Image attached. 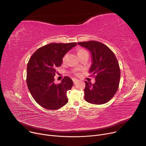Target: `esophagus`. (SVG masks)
Wrapping results in <instances>:
<instances>
[{"label":"esophagus","instance_id":"1","mask_svg":"<svg viewBox=\"0 0 146 146\" xmlns=\"http://www.w3.org/2000/svg\"><path fill=\"white\" fill-rule=\"evenodd\" d=\"M73 82H74V84H76L77 82H78V80L77 79H73Z\"/></svg>","mask_w":146,"mask_h":146}]
</instances>
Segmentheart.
<instances>
[{"mask_svg":"<svg viewBox=\"0 0 146 146\" xmlns=\"http://www.w3.org/2000/svg\"><path fill=\"white\" fill-rule=\"evenodd\" d=\"M87 52V51L86 50H84V49H79V50L77 51V55H78V56H79V55H80L81 54H83V53H84V52ZM66 56H67V55H66V54L64 56L63 58H62V61H63V62H65V60H66ZM76 74H77V73H76Z\"/></svg>","mask_w":146,"mask_h":146,"instance_id":"b5f03b06","label":"heart"}]
</instances>
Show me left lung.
<instances>
[{
	"mask_svg": "<svg viewBox=\"0 0 146 146\" xmlns=\"http://www.w3.org/2000/svg\"><path fill=\"white\" fill-rule=\"evenodd\" d=\"M78 44L91 52L92 65L89 72L95 76L94 84L85 81L84 99L95 105L106 103L118 88L121 72L118 60L113 52L99 41L78 42Z\"/></svg>",
	"mask_w": 146,
	"mask_h": 146,
	"instance_id": "8db88e82",
	"label": "left lung"
}]
</instances>
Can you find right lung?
<instances>
[{
    "label": "right lung",
    "mask_w": 146,
    "mask_h": 146,
    "mask_svg": "<svg viewBox=\"0 0 146 146\" xmlns=\"http://www.w3.org/2000/svg\"><path fill=\"white\" fill-rule=\"evenodd\" d=\"M77 43H50L37 50L27 65V83L35 100L41 107L56 110L68 102L66 93L73 85L72 80L65 76L55 84L56 68L61 66L62 58Z\"/></svg>",
    "instance_id": "right-lung-1"
}]
</instances>
